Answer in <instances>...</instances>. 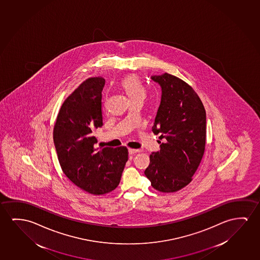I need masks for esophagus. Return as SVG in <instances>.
Masks as SVG:
<instances>
[{
  "label": "esophagus",
  "mask_w": 260,
  "mask_h": 260,
  "mask_svg": "<svg viewBox=\"0 0 260 260\" xmlns=\"http://www.w3.org/2000/svg\"><path fill=\"white\" fill-rule=\"evenodd\" d=\"M140 152H141L140 149H133V148L128 149V154H137V153H140Z\"/></svg>",
  "instance_id": "34e87169"
}]
</instances>
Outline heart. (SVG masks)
<instances>
[{"instance_id":"heart-1","label":"heart","mask_w":260,"mask_h":260,"mask_svg":"<svg viewBox=\"0 0 260 260\" xmlns=\"http://www.w3.org/2000/svg\"><path fill=\"white\" fill-rule=\"evenodd\" d=\"M120 86L127 93L131 101L138 98L143 99L146 95V88L138 76L131 75L126 77L121 80Z\"/></svg>"}]
</instances>
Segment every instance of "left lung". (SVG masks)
<instances>
[{
  "instance_id": "1",
  "label": "left lung",
  "mask_w": 260,
  "mask_h": 260,
  "mask_svg": "<svg viewBox=\"0 0 260 260\" xmlns=\"http://www.w3.org/2000/svg\"><path fill=\"white\" fill-rule=\"evenodd\" d=\"M162 90L152 132L160 150L150 154L145 175L161 192H175L191 181L203 157L207 117L203 104L187 83L165 73L151 77Z\"/></svg>"
}]
</instances>
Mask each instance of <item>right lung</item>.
<instances>
[{
    "instance_id": "obj_1",
    "label": "right lung",
    "mask_w": 260,
    "mask_h": 260,
    "mask_svg": "<svg viewBox=\"0 0 260 260\" xmlns=\"http://www.w3.org/2000/svg\"><path fill=\"white\" fill-rule=\"evenodd\" d=\"M106 79L85 80L64 101L53 128V143L64 174L94 195L111 192L120 183L128 161L125 147H96L94 132L103 126L102 91Z\"/></svg>"
}]
</instances>
